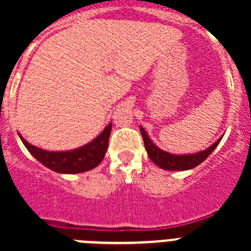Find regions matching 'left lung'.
<instances>
[{
    "mask_svg": "<svg viewBox=\"0 0 251 251\" xmlns=\"http://www.w3.org/2000/svg\"><path fill=\"white\" fill-rule=\"evenodd\" d=\"M142 137H143V142H145V147L147 150L148 157L154 162L158 167L163 168L167 171H185L191 170V168L196 167L200 163H202L206 158L212 153V151L217 147V145L220 143L221 138L217 139L214 145L210 146L207 150L202 151V152L195 153V154H183V156H178V154H171V153L165 152V151L159 150L158 147L153 145L152 141L148 138L147 133L143 128L141 127Z\"/></svg>",
    "mask_w": 251,
    "mask_h": 251,
    "instance_id": "1",
    "label": "left lung"
}]
</instances>
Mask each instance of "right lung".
I'll return each mask as SVG.
<instances>
[{"label": "right lung", "instance_id": "right-lung-1", "mask_svg": "<svg viewBox=\"0 0 251 251\" xmlns=\"http://www.w3.org/2000/svg\"><path fill=\"white\" fill-rule=\"evenodd\" d=\"M110 130H112V123L108 124L105 129L93 142L84 147L68 152H49L30 145L21 136L20 138L24 142L28 152L50 170L59 174H80L93 170L103 161L108 150Z\"/></svg>", "mask_w": 251, "mask_h": 251}]
</instances>
